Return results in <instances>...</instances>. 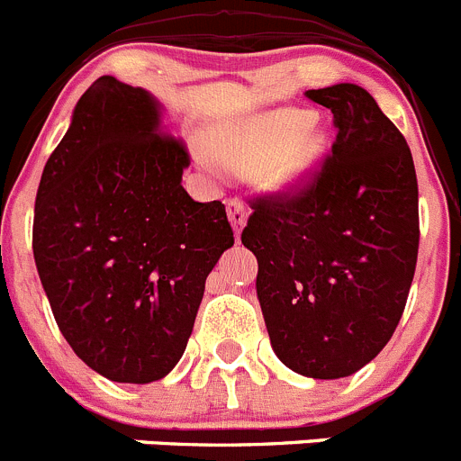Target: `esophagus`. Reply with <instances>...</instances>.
I'll return each instance as SVG.
<instances>
[{
    "mask_svg": "<svg viewBox=\"0 0 461 461\" xmlns=\"http://www.w3.org/2000/svg\"><path fill=\"white\" fill-rule=\"evenodd\" d=\"M227 215H230V222L231 227H234L236 239H239L240 231H243V227H246L248 222V209L243 206V202L240 200H230L227 202Z\"/></svg>",
    "mask_w": 461,
    "mask_h": 461,
    "instance_id": "esophagus-1",
    "label": "esophagus"
}]
</instances>
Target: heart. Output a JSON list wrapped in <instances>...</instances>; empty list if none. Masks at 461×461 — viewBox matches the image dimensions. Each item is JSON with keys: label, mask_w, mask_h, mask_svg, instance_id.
I'll return each instance as SVG.
<instances>
[{"label": "heart", "mask_w": 461, "mask_h": 461, "mask_svg": "<svg viewBox=\"0 0 461 461\" xmlns=\"http://www.w3.org/2000/svg\"><path fill=\"white\" fill-rule=\"evenodd\" d=\"M206 151L227 172L259 176L273 194L292 197L314 179L329 151L326 132L298 110H271L236 126L215 128Z\"/></svg>", "instance_id": "b5f03b06"}]
</instances>
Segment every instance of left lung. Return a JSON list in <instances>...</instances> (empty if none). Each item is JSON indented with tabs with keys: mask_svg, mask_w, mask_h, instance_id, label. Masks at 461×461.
<instances>
[{
	"mask_svg": "<svg viewBox=\"0 0 461 461\" xmlns=\"http://www.w3.org/2000/svg\"><path fill=\"white\" fill-rule=\"evenodd\" d=\"M333 112V156L310 188L252 204L240 243L277 358L342 379L395 333L418 259V181L395 123L358 85L305 91Z\"/></svg>",
	"mask_w": 461,
	"mask_h": 461,
	"instance_id": "1",
	"label": "left lung"
}]
</instances>
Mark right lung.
<instances>
[{
  "mask_svg": "<svg viewBox=\"0 0 461 461\" xmlns=\"http://www.w3.org/2000/svg\"><path fill=\"white\" fill-rule=\"evenodd\" d=\"M165 107L98 77L36 193L34 259L61 335L91 370L151 384L185 351L204 282L234 246L222 202H194Z\"/></svg>",
  "mask_w": 461,
  "mask_h": 461,
  "instance_id": "1",
  "label": "right lung"
}]
</instances>
